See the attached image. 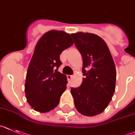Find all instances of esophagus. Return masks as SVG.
<instances>
[{
	"instance_id": "1",
	"label": "esophagus",
	"mask_w": 135,
	"mask_h": 135,
	"mask_svg": "<svg viewBox=\"0 0 135 135\" xmlns=\"http://www.w3.org/2000/svg\"><path fill=\"white\" fill-rule=\"evenodd\" d=\"M72 78H73V75H67V79H68V81H69L71 80Z\"/></svg>"
}]
</instances>
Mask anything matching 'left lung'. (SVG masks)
Listing matches in <instances>:
<instances>
[{"label":"left lung","instance_id":"1","mask_svg":"<svg viewBox=\"0 0 135 135\" xmlns=\"http://www.w3.org/2000/svg\"><path fill=\"white\" fill-rule=\"evenodd\" d=\"M83 58L84 77L80 86L71 88L76 109L82 115L102 113L111 100L115 89L116 69L105 41L92 33L72 34Z\"/></svg>","mask_w":135,"mask_h":135}]
</instances>
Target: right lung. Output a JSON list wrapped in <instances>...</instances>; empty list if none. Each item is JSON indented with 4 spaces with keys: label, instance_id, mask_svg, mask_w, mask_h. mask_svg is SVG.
I'll return each instance as SVG.
<instances>
[{
    "label": "right lung",
    "instance_id": "1",
    "mask_svg": "<svg viewBox=\"0 0 135 135\" xmlns=\"http://www.w3.org/2000/svg\"><path fill=\"white\" fill-rule=\"evenodd\" d=\"M71 36L64 31L50 30L37 42L25 83L26 98L35 111L46 113L54 109L66 89V76L58 70L62 64L60 55L73 44Z\"/></svg>",
    "mask_w": 135,
    "mask_h": 135
}]
</instances>
